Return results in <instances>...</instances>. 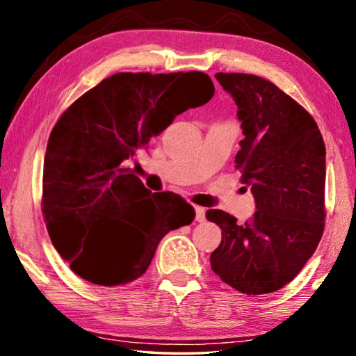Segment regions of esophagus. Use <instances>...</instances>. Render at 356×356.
<instances>
[{
  "instance_id": "esophagus-1",
  "label": "esophagus",
  "mask_w": 356,
  "mask_h": 356,
  "mask_svg": "<svg viewBox=\"0 0 356 356\" xmlns=\"http://www.w3.org/2000/svg\"><path fill=\"white\" fill-rule=\"evenodd\" d=\"M195 218L197 222L206 221V210L202 207H195Z\"/></svg>"
}]
</instances>
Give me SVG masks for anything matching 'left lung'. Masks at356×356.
Masks as SVG:
<instances>
[{
    "mask_svg": "<svg viewBox=\"0 0 356 356\" xmlns=\"http://www.w3.org/2000/svg\"><path fill=\"white\" fill-rule=\"evenodd\" d=\"M237 105L243 140L236 155L256 212L245 225L207 210L221 227L212 270L238 292L262 295L291 282L314 254L325 220V144L316 120L273 83L215 74Z\"/></svg>",
    "mask_w": 356,
    "mask_h": 356,
    "instance_id": "obj_1",
    "label": "left lung"
}]
</instances>
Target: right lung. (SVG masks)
Returning a JSON list of instances; mask_svg holds the SVG:
<instances>
[{
  "label": "right lung",
  "instance_id": "obj_1",
  "mask_svg": "<svg viewBox=\"0 0 356 356\" xmlns=\"http://www.w3.org/2000/svg\"><path fill=\"white\" fill-rule=\"evenodd\" d=\"M213 92L202 72H127L105 78L64 111L48 138L42 209L72 272L99 286L127 284L146 272L168 232L195 220L188 202L150 193L125 165Z\"/></svg>",
  "mask_w": 356,
  "mask_h": 356
}]
</instances>
